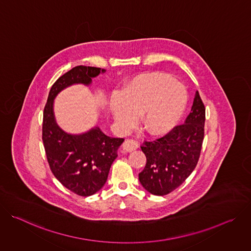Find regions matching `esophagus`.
I'll return each mask as SVG.
<instances>
[{
	"instance_id": "esophagus-1",
	"label": "esophagus",
	"mask_w": 251,
	"mask_h": 251,
	"mask_svg": "<svg viewBox=\"0 0 251 251\" xmlns=\"http://www.w3.org/2000/svg\"><path fill=\"white\" fill-rule=\"evenodd\" d=\"M123 150L127 151V152H132L134 150H136L138 147H139V144L135 141V140H130V139H127L124 143H123Z\"/></svg>"
}]
</instances>
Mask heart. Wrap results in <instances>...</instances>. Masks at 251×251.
<instances>
[{"mask_svg":"<svg viewBox=\"0 0 251 251\" xmlns=\"http://www.w3.org/2000/svg\"><path fill=\"white\" fill-rule=\"evenodd\" d=\"M188 103L186 87L163 74L137 77L111 100V113L117 123L130 127L140 115L142 128L151 135H162L181 120Z\"/></svg>","mask_w":251,"mask_h":251,"instance_id":"1","label":"heart"}]
</instances>
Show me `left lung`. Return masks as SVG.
<instances>
[{"label": "left lung", "instance_id": "obj_1", "mask_svg": "<svg viewBox=\"0 0 251 251\" xmlns=\"http://www.w3.org/2000/svg\"><path fill=\"white\" fill-rule=\"evenodd\" d=\"M205 108L199 91L192 110L184 124L155 141H145L141 146L147 163L139 181L146 191L165 196L181 186L195 170L204 135Z\"/></svg>", "mask_w": 251, "mask_h": 251}]
</instances>
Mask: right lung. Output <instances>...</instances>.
Wrapping results in <instances>:
<instances>
[{"instance_id":"right-lung-1","label":"right lung","mask_w":251,"mask_h":251,"mask_svg":"<svg viewBox=\"0 0 251 251\" xmlns=\"http://www.w3.org/2000/svg\"><path fill=\"white\" fill-rule=\"evenodd\" d=\"M105 71L83 65L70 69L51 86L44 110L43 142L50 168L66 189L81 197L91 196L104 186L124 139L107 136L98 126L81 134L66 133L55 121L53 102L66 87L88 86Z\"/></svg>"}]
</instances>
